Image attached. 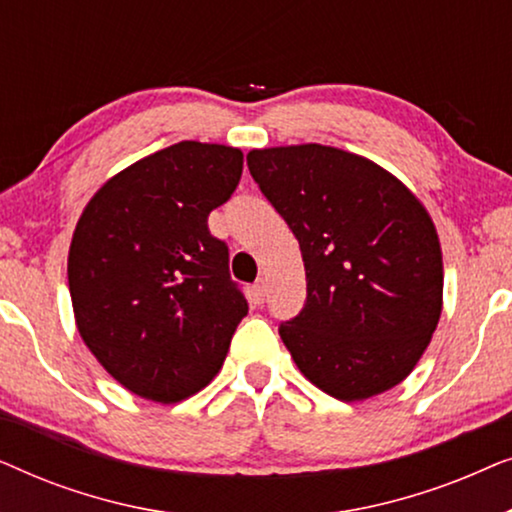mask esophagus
<instances>
[{"mask_svg": "<svg viewBox=\"0 0 512 512\" xmlns=\"http://www.w3.org/2000/svg\"><path fill=\"white\" fill-rule=\"evenodd\" d=\"M265 293H268V289H265V282H263V279H258V282L254 284V300H256V303H263Z\"/></svg>", "mask_w": 512, "mask_h": 512, "instance_id": "1", "label": "esophagus"}]
</instances>
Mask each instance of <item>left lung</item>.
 Masks as SVG:
<instances>
[{
    "label": "left lung",
    "mask_w": 512,
    "mask_h": 512,
    "mask_svg": "<svg viewBox=\"0 0 512 512\" xmlns=\"http://www.w3.org/2000/svg\"><path fill=\"white\" fill-rule=\"evenodd\" d=\"M247 165L303 254L307 300L279 324L300 373L347 403L396 387L443 310V254L422 202L333 146L254 149Z\"/></svg>",
    "instance_id": "left-lung-1"
}]
</instances>
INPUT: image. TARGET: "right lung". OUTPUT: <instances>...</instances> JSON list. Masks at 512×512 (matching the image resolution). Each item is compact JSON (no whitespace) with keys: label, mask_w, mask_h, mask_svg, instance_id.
<instances>
[{"label":"right lung","mask_w":512,"mask_h":512,"mask_svg":"<svg viewBox=\"0 0 512 512\" xmlns=\"http://www.w3.org/2000/svg\"><path fill=\"white\" fill-rule=\"evenodd\" d=\"M242 151L179 142L137 160L76 223L67 277L76 328L132 394L179 403L219 373L247 317L228 244L207 216L235 193Z\"/></svg>","instance_id":"right-lung-1"}]
</instances>
